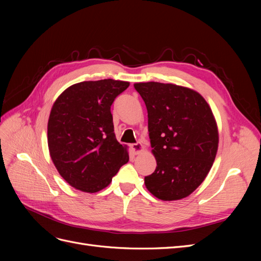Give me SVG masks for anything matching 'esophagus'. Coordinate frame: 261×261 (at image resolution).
<instances>
[{
    "label": "esophagus",
    "mask_w": 261,
    "mask_h": 261,
    "mask_svg": "<svg viewBox=\"0 0 261 261\" xmlns=\"http://www.w3.org/2000/svg\"><path fill=\"white\" fill-rule=\"evenodd\" d=\"M130 148H132V150L134 151V153H136V154L140 153V152L143 151V150H144V146L141 145V143L132 144V145H130Z\"/></svg>",
    "instance_id": "esophagus-1"
}]
</instances>
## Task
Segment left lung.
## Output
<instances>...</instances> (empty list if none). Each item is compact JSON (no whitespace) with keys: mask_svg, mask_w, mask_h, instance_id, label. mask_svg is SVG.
Here are the masks:
<instances>
[{"mask_svg":"<svg viewBox=\"0 0 261 261\" xmlns=\"http://www.w3.org/2000/svg\"><path fill=\"white\" fill-rule=\"evenodd\" d=\"M148 111V132L156 168L145 177L161 200L191 195L216 159L219 134L207 101L186 87L155 82L134 85Z\"/></svg>","mask_w":261,"mask_h":261,"instance_id":"1","label":"left lung"}]
</instances>
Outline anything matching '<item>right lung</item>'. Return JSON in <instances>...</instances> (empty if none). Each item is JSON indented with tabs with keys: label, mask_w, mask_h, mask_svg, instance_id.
Returning a JSON list of instances; mask_svg holds the SVG:
<instances>
[{
	"label": "right lung",
	"mask_w": 261,
	"mask_h": 261,
	"mask_svg": "<svg viewBox=\"0 0 261 261\" xmlns=\"http://www.w3.org/2000/svg\"><path fill=\"white\" fill-rule=\"evenodd\" d=\"M129 83L82 82L55 100L48 122L51 159L67 183L97 193L111 183L129 160L127 147L115 138L111 106Z\"/></svg>",
	"instance_id": "right-lung-1"
}]
</instances>
